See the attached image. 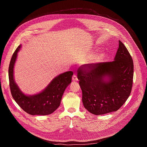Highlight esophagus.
<instances>
[{"instance_id":"1","label":"esophagus","mask_w":147,"mask_h":147,"mask_svg":"<svg viewBox=\"0 0 147 147\" xmlns=\"http://www.w3.org/2000/svg\"><path fill=\"white\" fill-rule=\"evenodd\" d=\"M72 80H73V81H77V80H78L77 77L75 74H74L73 76V77H72Z\"/></svg>"}]
</instances>
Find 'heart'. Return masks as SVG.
Instances as JSON below:
<instances>
[{"label":"heart","mask_w":147,"mask_h":147,"mask_svg":"<svg viewBox=\"0 0 147 147\" xmlns=\"http://www.w3.org/2000/svg\"><path fill=\"white\" fill-rule=\"evenodd\" d=\"M102 56L103 53L101 52H95L87 57V59L86 60L85 63L88 65H92L98 61L102 57Z\"/></svg>","instance_id":"obj_1"}]
</instances>
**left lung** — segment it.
<instances>
[{
	"instance_id": "left-lung-1",
	"label": "left lung",
	"mask_w": 147,
	"mask_h": 147,
	"mask_svg": "<svg viewBox=\"0 0 147 147\" xmlns=\"http://www.w3.org/2000/svg\"><path fill=\"white\" fill-rule=\"evenodd\" d=\"M77 72L83 105L94 115L117 111L130 95L133 61L127 49L120 40L113 61L84 65Z\"/></svg>"
}]
</instances>
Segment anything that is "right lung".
Segmentation results:
<instances>
[{"label": "right lung", "mask_w": 147, "mask_h": 147, "mask_svg": "<svg viewBox=\"0 0 147 147\" xmlns=\"http://www.w3.org/2000/svg\"><path fill=\"white\" fill-rule=\"evenodd\" d=\"M22 45L14 52L9 67V85L11 95L23 111L31 115H48L60 106L61 98L67 87L71 82L73 73L66 71L54 78L49 85L38 94L27 95L20 90L14 78V67Z\"/></svg>", "instance_id": "1"}]
</instances>
